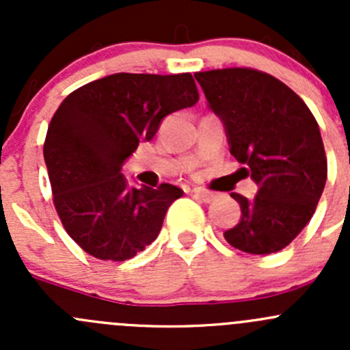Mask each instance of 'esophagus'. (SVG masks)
Listing matches in <instances>:
<instances>
[{
    "label": "esophagus",
    "instance_id": "esophagus-1",
    "mask_svg": "<svg viewBox=\"0 0 350 350\" xmlns=\"http://www.w3.org/2000/svg\"><path fill=\"white\" fill-rule=\"evenodd\" d=\"M193 196L198 198V200L204 201V203H211V201L215 200V195H213V193L204 191V189H195V191H193Z\"/></svg>",
    "mask_w": 350,
    "mask_h": 350
}]
</instances>
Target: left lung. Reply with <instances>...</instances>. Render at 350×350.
Here are the masks:
<instances>
[{"mask_svg": "<svg viewBox=\"0 0 350 350\" xmlns=\"http://www.w3.org/2000/svg\"><path fill=\"white\" fill-rule=\"evenodd\" d=\"M225 125L230 154L257 185L232 193L241 221L224 234L247 254H273L295 241L313 217L327 181L319 123L305 101L271 74L250 67L195 72Z\"/></svg>", "mask_w": 350, "mask_h": 350, "instance_id": "obj_1", "label": "left lung"}]
</instances>
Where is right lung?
Wrapping results in <instances>:
<instances>
[{"mask_svg":"<svg viewBox=\"0 0 350 350\" xmlns=\"http://www.w3.org/2000/svg\"><path fill=\"white\" fill-rule=\"evenodd\" d=\"M200 100L189 72H118L77 88L49 125L44 159L66 232L101 260L132 259L157 239L178 186L132 188L122 165L162 118Z\"/></svg>","mask_w":350,"mask_h":350,"instance_id":"obj_1","label":"right lung"}]
</instances>
